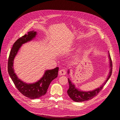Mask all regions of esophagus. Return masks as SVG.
I'll return each mask as SVG.
<instances>
[{"label": "esophagus", "mask_w": 120, "mask_h": 120, "mask_svg": "<svg viewBox=\"0 0 120 120\" xmlns=\"http://www.w3.org/2000/svg\"><path fill=\"white\" fill-rule=\"evenodd\" d=\"M59 72L60 75H65L66 73V71L64 70V69H62V70H60Z\"/></svg>", "instance_id": "esophagus-1"}]
</instances>
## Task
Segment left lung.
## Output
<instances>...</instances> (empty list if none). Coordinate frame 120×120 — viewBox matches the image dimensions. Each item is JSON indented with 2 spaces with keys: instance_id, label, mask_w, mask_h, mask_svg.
I'll return each mask as SVG.
<instances>
[{
  "instance_id": "obj_1",
  "label": "left lung",
  "mask_w": 120,
  "mask_h": 120,
  "mask_svg": "<svg viewBox=\"0 0 120 120\" xmlns=\"http://www.w3.org/2000/svg\"><path fill=\"white\" fill-rule=\"evenodd\" d=\"M109 72L108 75V78L105 81V82L101 85V86L97 89L94 90L92 91H83L80 90H79L77 89V88L75 87V85L71 82V80L68 78V83H69V89L67 91V93L68 95L73 101L76 102H84L86 101L90 100L95 96H97L98 94L100 92V91L102 90L104 86L106 84V82L109 80V78L110 77L112 71V60L110 57V55L109 52ZM68 73H69V71H68Z\"/></svg>"
}]
</instances>
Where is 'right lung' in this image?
Wrapping results in <instances>:
<instances>
[{
  "label": "right lung",
  "instance_id": "1",
  "mask_svg": "<svg viewBox=\"0 0 120 120\" xmlns=\"http://www.w3.org/2000/svg\"><path fill=\"white\" fill-rule=\"evenodd\" d=\"M36 34V31H30L27 34L18 39L14 44L11 50L8 62L9 74L17 89L23 95L31 99L38 98L45 95L50 83L57 77L59 70V68L56 67L52 70L46 71L43 76L39 81L33 84L23 82L17 77L13 66L15 57L22 44L34 39Z\"/></svg>",
  "mask_w": 120,
  "mask_h": 120
}]
</instances>
